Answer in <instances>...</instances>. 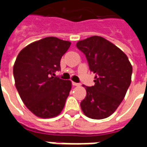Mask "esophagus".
Segmentation results:
<instances>
[{
  "mask_svg": "<svg viewBox=\"0 0 147 147\" xmlns=\"http://www.w3.org/2000/svg\"><path fill=\"white\" fill-rule=\"evenodd\" d=\"M72 84H73V85H74V86H80V85H81V84H80V83H76V82H73Z\"/></svg>",
  "mask_w": 147,
  "mask_h": 147,
  "instance_id": "34e87169",
  "label": "esophagus"
}]
</instances>
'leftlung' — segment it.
<instances>
[{
	"label": "left lung",
	"mask_w": 147,
	"mask_h": 147,
	"mask_svg": "<svg viewBox=\"0 0 147 147\" xmlns=\"http://www.w3.org/2000/svg\"><path fill=\"white\" fill-rule=\"evenodd\" d=\"M77 47L85 54L90 70L96 74L95 85H83L86 96L81 102L82 112L88 118H107L121 104L131 85V64L120 49L100 36L78 41Z\"/></svg>",
	"instance_id": "obj_1"
}]
</instances>
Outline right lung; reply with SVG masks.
Listing matches in <instances>:
<instances>
[{
  "instance_id": "obj_1",
  "label": "right lung",
  "mask_w": 147,
  "mask_h": 147,
  "mask_svg": "<svg viewBox=\"0 0 147 147\" xmlns=\"http://www.w3.org/2000/svg\"><path fill=\"white\" fill-rule=\"evenodd\" d=\"M71 42L47 37L30 43L19 53L13 66L16 88L24 104L40 118L59 115L71 89V82L55 77L60 61Z\"/></svg>"
}]
</instances>
